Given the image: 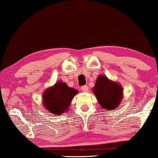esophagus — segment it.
<instances>
[{
	"label": "esophagus",
	"mask_w": 158,
	"mask_h": 158,
	"mask_svg": "<svg viewBox=\"0 0 158 158\" xmlns=\"http://www.w3.org/2000/svg\"><path fill=\"white\" fill-rule=\"evenodd\" d=\"M81 90H82L83 92H89V88H88V86H83L82 87H81Z\"/></svg>",
	"instance_id": "1"
}]
</instances>
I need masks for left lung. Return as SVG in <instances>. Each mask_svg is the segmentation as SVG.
Here are the masks:
<instances>
[{
	"label": "left lung",
	"mask_w": 158,
	"mask_h": 158,
	"mask_svg": "<svg viewBox=\"0 0 158 158\" xmlns=\"http://www.w3.org/2000/svg\"><path fill=\"white\" fill-rule=\"evenodd\" d=\"M93 92L104 110H114L118 108L123 98V88L119 83L101 75L96 80Z\"/></svg>",
	"instance_id": "8db88e82"
}]
</instances>
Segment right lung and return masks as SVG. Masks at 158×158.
<instances>
[{
    "label": "right lung",
    "mask_w": 158,
    "mask_h": 158,
    "mask_svg": "<svg viewBox=\"0 0 158 158\" xmlns=\"http://www.w3.org/2000/svg\"><path fill=\"white\" fill-rule=\"evenodd\" d=\"M78 93L75 89L69 87L66 83L57 82L43 94L44 106L53 114L60 115L69 110L74 96Z\"/></svg>",
    "instance_id": "1"
}]
</instances>
